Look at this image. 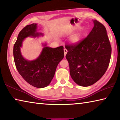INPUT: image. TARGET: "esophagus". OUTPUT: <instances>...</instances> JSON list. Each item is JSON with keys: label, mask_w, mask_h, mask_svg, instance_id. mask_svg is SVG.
Returning <instances> with one entry per match:
<instances>
[{"label": "esophagus", "mask_w": 120, "mask_h": 120, "mask_svg": "<svg viewBox=\"0 0 120 120\" xmlns=\"http://www.w3.org/2000/svg\"><path fill=\"white\" fill-rule=\"evenodd\" d=\"M67 52H68L66 48H64V56L66 55V54H67Z\"/></svg>", "instance_id": "obj_1"}]
</instances>
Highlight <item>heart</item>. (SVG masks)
<instances>
[{"label": "heart", "mask_w": 120, "mask_h": 120, "mask_svg": "<svg viewBox=\"0 0 120 120\" xmlns=\"http://www.w3.org/2000/svg\"><path fill=\"white\" fill-rule=\"evenodd\" d=\"M80 35L79 34L77 33L73 35L70 38V41L72 44H77L79 42L80 40Z\"/></svg>", "instance_id": "obj_1"}]
</instances>
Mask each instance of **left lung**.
<instances>
[{"label":"left lung","mask_w":120,"mask_h":120,"mask_svg":"<svg viewBox=\"0 0 120 120\" xmlns=\"http://www.w3.org/2000/svg\"><path fill=\"white\" fill-rule=\"evenodd\" d=\"M93 22L94 27L86 38L65 45L70 76L81 86H89L100 79L110 61L112 48L106 28L96 20Z\"/></svg>","instance_id":"8db88e82"}]
</instances>
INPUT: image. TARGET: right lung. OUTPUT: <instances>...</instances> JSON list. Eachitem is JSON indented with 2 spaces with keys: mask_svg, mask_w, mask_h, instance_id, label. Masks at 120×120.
<instances>
[{
  "mask_svg": "<svg viewBox=\"0 0 120 120\" xmlns=\"http://www.w3.org/2000/svg\"><path fill=\"white\" fill-rule=\"evenodd\" d=\"M37 25L34 23L28 25L19 32L14 45L13 54L16 67L24 79L34 87L44 88L50 84L58 64L64 57V46L51 48L44 44L43 50L37 59L32 61L24 59L20 49L23 40L29 36L35 38L43 35L37 32Z\"/></svg>",
  "mask_w": 120,
  "mask_h": 120,
  "instance_id": "right-lung-1",
  "label": "right lung"
}]
</instances>
